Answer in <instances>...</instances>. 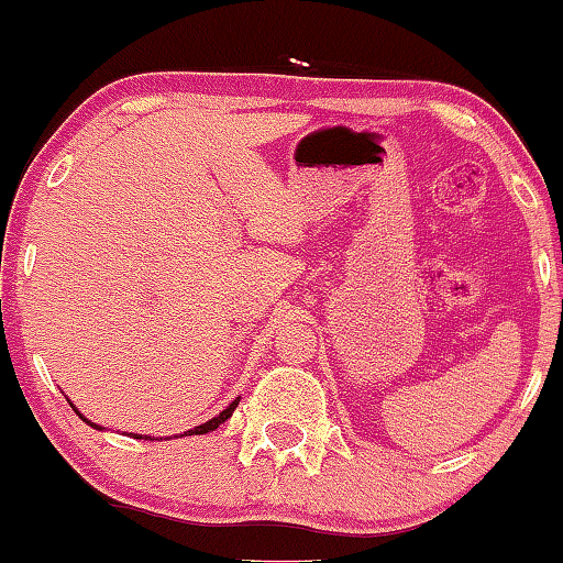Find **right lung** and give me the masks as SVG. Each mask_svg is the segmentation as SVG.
<instances>
[{
	"label": "right lung",
	"instance_id": "add662e5",
	"mask_svg": "<svg viewBox=\"0 0 563 563\" xmlns=\"http://www.w3.org/2000/svg\"><path fill=\"white\" fill-rule=\"evenodd\" d=\"M236 404H239V399H236V401H231L229 407H225L223 412L218 415V418L207 420L205 426H197V428H191V431H186V433H183V435H201V433H210V431H214V428H218L220 422H225V420L231 418V415H233V409H236ZM71 407H74V404H71ZM74 409H77V407H74ZM79 418H81V415H79ZM81 420H87V418H81ZM87 422H90V420H87ZM90 426H92V428H98V431H103V428H100V426H95V422H90ZM135 439H143V435H135ZM145 439H148V435H145Z\"/></svg>",
	"mask_w": 563,
	"mask_h": 563
}]
</instances>
